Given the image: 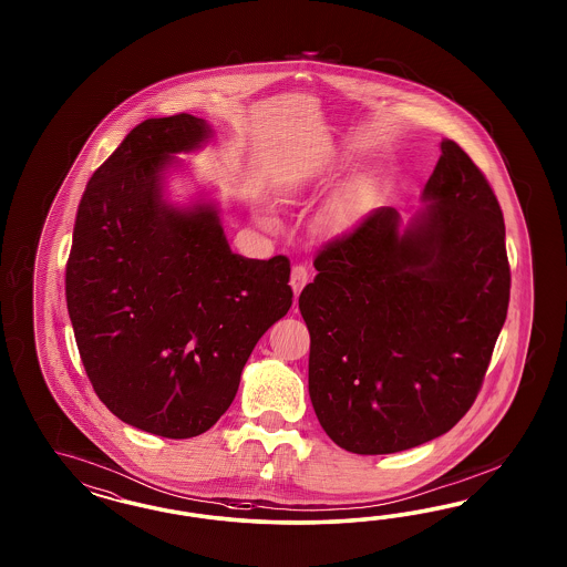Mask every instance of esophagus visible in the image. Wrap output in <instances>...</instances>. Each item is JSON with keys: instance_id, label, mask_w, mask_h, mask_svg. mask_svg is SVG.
Returning <instances> with one entry per match:
<instances>
[{"instance_id": "1", "label": "esophagus", "mask_w": 567, "mask_h": 567, "mask_svg": "<svg viewBox=\"0 0 567 567\" xmlns=\"http://www.w3.org/2000/svg\"><path fill=\"white\" fill-rule=\"evenodd\" d=\"M309 272L306 266H301V264H297V266H292L291 270V289L295 295H299L301 289L308 285Z\"/></svg>"}]
</instances>
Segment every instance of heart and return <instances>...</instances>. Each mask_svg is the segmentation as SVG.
<instances>
[{
	"label": "heart",
	"instance_id": "heart-1",
	"mask_svg": "<svg viewBox=\"0 0 567 567\" xmlns=\"http://www.w3.org/2000/svg\"><path fill=\"white\" fill-rule=\"evenodd\" d=\"M295 190H297V181H289L287 185H282L280 193H282L285 197H289V195H295ZM261 223L272 224V218H270V216H261Z\"/></svg>",
	"mask_w": 567,
	"mask_h": 567
}]
</instances>
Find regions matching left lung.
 Returning a JSON list of instances; mask_svg holds the SVG:
<instances>
[{"label":"left lung","mask_w":567,"mask_h":567,"mask_svg":"<svg viewBox=\"0 0 567 567\" xmlns=\"http://www.w3.org/2000/svg\"><path fill=\"white\" fill-rule=\"evenodd\" d=\"M420 202L410 218L378 207L328 243L299 295L313 412L358 455L399 453L453 429L507 316L503 214L455 141H441Z\"/></svg>","instance_id":"8db88e82"}]
</instances>
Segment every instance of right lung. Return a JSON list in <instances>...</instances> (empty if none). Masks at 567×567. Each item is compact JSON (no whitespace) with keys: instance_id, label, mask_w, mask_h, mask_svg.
<instances>
[{"instance_id":"right-lung-1","label":"right lung","mask_w":567,"mask_h":567,"mask_svg":"<svg viewBox=\"0 0 567 567\" xmlns=\"http://www.w3.org/2000/svg\"><path fill=\"white\" fill-rule=\"evenodd\" d=\"M214 126L150 118L91 176L66 266L74 339L97 396L124 424L164 439L212 429L254 347L292 303L285 256L243 258L224 235L216 193L172 202L178 155Z\"/></svg>"}]
</instances>
